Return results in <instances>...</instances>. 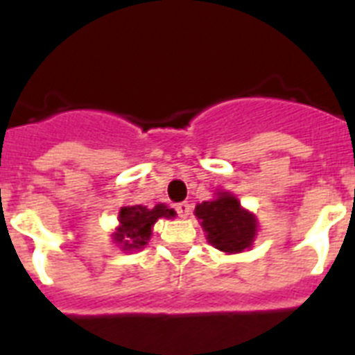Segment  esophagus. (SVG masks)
<instances>
[{
    "instance_id": "esophagus-1",
    "label": "esophagus",
    "mask_w": 355,
    "mask_h": 355,
    "mask_svg": "<svg viewBox=\"0 0 355 355\" xmlns=\"http://www.w3.org/2000/svg\"><path fill=\"white\" fill-rule=\"evenodd\" d=\"M175 210H178V214H180V217H189L190 210H192V207H190L189 202H180V205H175Z\"/></svg>"
}]
</instances>
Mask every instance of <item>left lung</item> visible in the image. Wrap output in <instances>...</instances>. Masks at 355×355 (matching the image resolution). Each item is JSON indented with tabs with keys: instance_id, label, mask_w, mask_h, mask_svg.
<instances>
[{
	"instance_id": "obj_1",
	"label": "left lung",
	"mask_w": 355,
	"mask_h": 355,
	"mask_svg": "<svg viewBox=\"0 0 355 355\" xmlns=\"http://www.w3.org/2000/svg\"><path fill=\"white\" fill-rule=\"evenodd\" d=\"M196 217L211 246L224 253H241L253 246L257 235V219L244 210L235 196L219 192L217 198L202 201L196 207Z\"/></svg>"
}]
</instances>
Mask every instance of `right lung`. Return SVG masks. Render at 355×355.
<instances>
[{
  "mask_svg": "<svg viewBox=\"0 0 355 355\" xmlns=\"http://www.w3.org/2000/svg\"><path fill=\"white\" fill-rule=\"evenodd\" d=\"M171 219L175 217V211L172 208L165 207L163 202L156 205L154 208L141 207H122L118 211V228L111 235L114 244L122 248L123 251L140 250L147 244V241L153 235V226L157 219Z\"/></svg>",
  "mask_w": 355,
  "mask_h": 355,
  "instance_id": "add662e5",
  "label": "right lung"
}]
</instances>
